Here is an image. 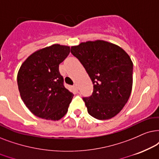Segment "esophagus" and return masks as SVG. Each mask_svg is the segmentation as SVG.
Wrapping results in <instances>:
<instances>
[{"label": "esophagus", "instance_id": "esophagus-1", "mask_svg": "<svg viewBox=\"0 0 159 159\" xmlns=\"http://www.w3.org/2000/svg\"><path fill=\"white\" fill-rule=\"evenodd\" d=\"M74 87H75V90H76V91H78V86L77 84H74Z\"/></svg>", "mask_w": 159, "mask_h": 159}]
</instances>
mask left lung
Instances as JSON below:
<instances>
[{
	"mask_svg": "<svg viewBox=\"0 0 159 159\" xmlns=\"http://www.w3.org/2000/svg\"><path fill=\"white\" fill-rule=\"evenodd\" d=\"M70 52L94 84L92 94L83 97L89 114L99 120L114 117L127 102L132 92L130 57L118 46L100 40L72 46Z\"/></svg>",
	"mask_w": 159,
	"mask_h": 159,
	"instance_id": "left-lung-1",
	"label": "left lung"
}]
</instances>
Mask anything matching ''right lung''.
Instances as JSON below:
<instances>
[{
  "instance_id": "add662e5",
  "label": "right lung",
  "mask_w": 159,
  "mask_h": 159,
  "mask_svg": "<svg viewBox=\"0 0 159 159\" xmlns=\"http://www.w3.org/2000/svg\"><path fill=\"white\" fill-rule=\"evenodd\" d=\"M70 52L69 46L54 44L32 54L19 70L21 98L38 117L57 120L67 113L73 94L65 87L59 65Z\"/></svg>"
}]
</instances>
